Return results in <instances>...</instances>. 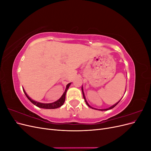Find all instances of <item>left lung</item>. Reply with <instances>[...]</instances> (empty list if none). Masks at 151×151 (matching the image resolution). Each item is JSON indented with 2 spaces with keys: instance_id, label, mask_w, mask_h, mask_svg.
<instances>
[{
  "instance_id": "1",
  "label": "left lung",
  "mask_w": 151,
  "mask_h": 151,
  "mask_svg": "<svg viewBox=\"0 0 151 151\" xmlns=\"http://www.w3.org/2000/svg\"><path fill=\"white\" fill-rule=\"evenodd\" d=\"M82 92H83V97H84V100H85V102H86V104L88 105V106H89V107H91V108H92L93 109H96V108H93V107H91V106H89V104H88V103L87 102V101H86V98H85V95H84V91H83V88H82ZM120 101V100L118 102H117L116 104H115L114 105H113L112 106H111V107H109V108H106V109H99V110H101V111H106V110H108V109H112V108H113L115 106H116V105L118 104V103H119Z\"/></svg>"
}]
</instances>
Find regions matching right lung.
<instances>
[{
	"mask_svg": "<svg viewBox=\"0 0 151 151\" xmlns=\"http://www.w3.org/2000/svg\"><path fill=\"white\" fill-rule=\"evenodd\" d=\"M70 85V83L68 84L67 85L65 90L64 91V93H63V94H62L61 98L59 99L58 100H57V101L53 102L52 103H39V102H37V101H34V100L31 99L28 96V94H26V93L25 92V91L24 89H23V91H24L25 95L26 96V97L28 98V99L33 104L36 105V106H38V107L41 108H45V109H55V108L60 107L61 106H62V105L63 104V103H64L65 100V94H66V93H67V89H68V88H69Z\"/></svg>",
	"mask_w": 151,
	"mask_h": 151,
	"instance_id": "add662e5",
	"label": "right lung"
}]
</instances>
